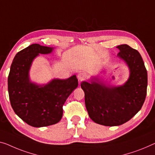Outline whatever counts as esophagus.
I'll return each instance as SVG.
<instances>
[{
  "label": "esophagus",
  "mask_w": 155,
  "mask_h": 155,
  "mask_svg": "<svg viewBox=\"0 0 155 155\" xmlns=\"http://www.w3.org/2000/svg\"><path fill=\"white\" fill-rule=\"evenodd\" d=\"M78 78L80 81H85L87 78V75L84 72H80L78 74Z\"/></svg>",
  "instance_id": "1"
}]
</instances>
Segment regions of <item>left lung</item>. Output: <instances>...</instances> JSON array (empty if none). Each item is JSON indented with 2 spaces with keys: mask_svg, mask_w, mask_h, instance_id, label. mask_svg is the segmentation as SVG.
<instances>
[{
  "mask_svg": "<svg viewBox=\"0 0 155 155\" xmlns=\"http://www.w3.org/2000/svg\"><path fill=\"white\" fill-rule=\"evenodd\" d=\"M118 57L127 64L130 75L120 86H107L93 78L91 83L83 81L85 107L91 118L105 126L125 123L139 111L147 94V73L139 52L127 45L117 46Z\"/></svg>",
  "mask_w": 155,
  "mask_h": 155,
  "instance_id": "1",
  "label": "left lung"
}]
</instances>
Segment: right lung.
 I'll list each match as a JSON object with an SVG mask.
<instances>
[{
    "instance_id": "1",
    "label": "right lung",
    "mask_w": 155,
    "mask_h": 155,
    "mask_svg": "<svg viewBox=\"0 0 155 155\" xmlns=\"http://www.w3.org/2000/svg\"><path fill=\"white\" fill-rule=\"evenodd\" d=\"M54 48L33 44L16 54L8 76V93L14 111L22 120L34 127L56 124L63 117V107L78 86L73 75L67 79L52 80L43 85L32 83L29 70L39 54H48Z\"/></svg>"
}]
</instances>
